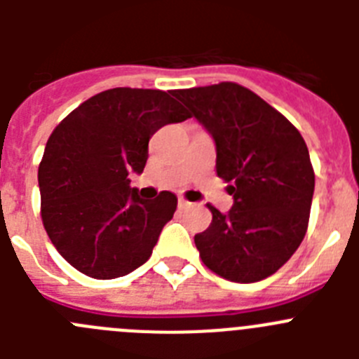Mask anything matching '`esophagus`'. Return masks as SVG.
<instances>
[{"instance_id":"esophagus-1","label":"esophagus","mask_w":359,"mask_h":359,"mask_svg":"<svg viewBox=\"0 0 359 359\" xmlns=\"http://www.w3.org/2000/svg\"><path fill=\"white\" fill-rule=\"evenodd\" d=\"M177 207L182 208V210H185V208L192 207V203L187 201V199H183V198H180V199H177Z\"/></svg>"}]
</instances>
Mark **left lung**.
Instances as JSON below:
<instances>
[{"label":"left lung","mask_w":359,"mask_h":359,"mask_svg":"<svg viewBox=\"0 0 359 359\" xmlns=\"http://www.w3.org/2000/svg\"><path fill=\"white\" fill-rule=\"evenodd\" d=\"M212 136L215 170L233 196L226 214L194 243L207 268L231 282H257L286 264L306 236L315 172L302 135L259 95L236 82L176 90Z\"/></svg>","instance_id":"1"}]
</instances>
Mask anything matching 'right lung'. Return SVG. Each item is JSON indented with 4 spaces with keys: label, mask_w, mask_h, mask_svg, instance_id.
<instances>
[{
    "label": "right lung",
    "mask_w": 359,
    "mask_h": 359,
    "mask_svg": "<svg viewBox=\"0 0 359 359\" xmlns=\"http://www.w3.org/2000/svg\"><path fill=\"white\" fill-rule=\"evenodd\" d=\"M172 97L160 90L102 91L73 109L46 142L37 176L44 230L88 277L106 280L140 268L176 212L172 192L142 199L128 177L144 172L158 129L190 116Z\"/></svg>",
    "instance_id": "right-lung-1"
}]
</instances>
